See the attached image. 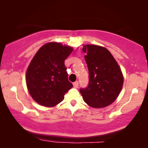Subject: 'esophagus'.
<instances>
[{
  "mask_svg": "<svg viewBox=\"0 0 148 148\" xmlns=\"http://www.w3.org/2000/svg\"><path fill=\"white\" fill-rule=\"evenodd\" d=\"M73 85L74 88H77L78 86H79V82H77V81H76V82H75L73 83Z\"/></svg>",
  "mask_w": 148,
  "mask_h": 148,
  "instance_id": "esophagus-1",
  "label": "esophagus"
}]
</instances>
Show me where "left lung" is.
Wrapping results in <instances>:
<instances>
[{"label": "left lung", "instance_id": "1", "mask_svg": "<svg viewBox=\"0 0 148 148\" xmlns=\"http://www.w3.org/2000/svg\"><path fill=\"white\" fill-rule=\"evenodd\" d=\"M85 60L89 71V84L81 88L84 102L93 108H104L114 102L123 84L121 68L106 48L97 45L84 46Z\"/></svg>", "mask_w": 148, "mask_h": 148}]
</instances>
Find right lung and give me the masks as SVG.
<instances>
[{
	"label": "right lung",
	"mask_w": 148,
	"mask_h": 148,
	"mask_svg": "<svg viewBox=\"0 0 148 148\" xmlns=\"http://www.w3.org/2000/svg\"><path fill=\"white\" fill-rule=\"evenodd\" d=\"M73 49L58 42L44 44L32 58L27 71L26 84L32 98L44 106L59 104L72 88L64 60Z\"/></svg>",
	"instance_id": "1"
}]
</instances>
